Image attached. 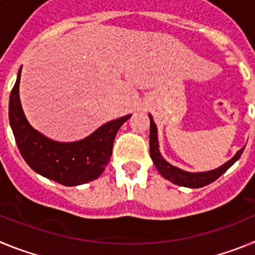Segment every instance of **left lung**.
Instances as JSON below:
<instances>
[{
    "instance_id": "1",
    "label": "left lung",
    "mask_w": 255,
    "mask_h": 255,
    "mask_svg": "<svg viewBox=\"0 0 255 255\" xmlns=\"http://www.w3.org/2000/svg\"><path fill=\"white\" fill-rule=\"evenodd\" d=\"M150 120V132H149V152H150V158H152L153 163H154L155 168L158 170L162 176L168 181L176 184L180 186H185V188L190 189H198L202 186H206L215 180H217L222 173L226 172L240 157H242L244 148L238 150L236 154L234 155L233 158L229 159L226 163H224L220 167L215 168L211 171H204V172H189V171L181 170V168L172 166L168 163L166 159L162 157L161 152H159V144H158V130H157V125L153 121L152 115H148Z\"/></svg>"
}]
</instances>
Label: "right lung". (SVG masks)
Returning <instances> with one entry per match:
<instances>
[{
    "mask_svg": "<svg viewBox=\"0 0 255 255\" xmlns=\"http://www.w3.org/2000/svg\"><path fill=\"white\" fill-rule=\"evenodd\" d=\"M21 67L8 103V119L22 158L31 170L65 186L93 181L105 171L117 131L131 115L108 121L89 136L76 141H56L40 134L26 120L19 96Z\"/></svg>",
    "mask_w": 255,
    "mask_h": 255,
    "instance_id": "right-lung-1",
    "label": "right lung"
}]
</instances>
